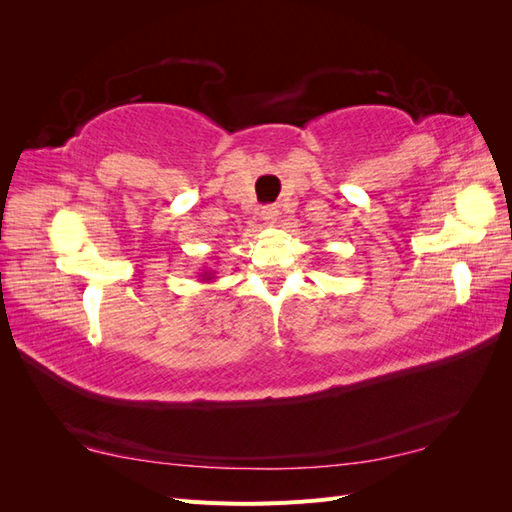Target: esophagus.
I'll list each match as a JSON object with an SVG mask.
<instances>
[{
  "instance_id": "1",
  "label": "esophagus",
  "mask_w": 512,
  "mask_h": 512,
  "mask_svg": "<svg viewBox=\"0 0 512 512\" xmlns=\"http://www.w3.org/2000/svg\"><path fill=\"white\" fill-rule=\"evenodd\" d=\"M262 220H265L269 226H273L277 222V215H280V211H277V207L269 205V207H262Z\"/></svg>"
}]
</instances>
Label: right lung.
<instances>
[{
    "label": "right lung",
    "mask_w": 512,
    "mask_h": 512,
    "mask_svg": "<svg viewBox=\"0 0 512 512\" xmlns=\"http://www.w3.org/2000/svg\"><path fill=\"white\" fill-rule=\"evenodd\" d=\"M200 277H203V282H211L213 280V271H205Z\"/></svg>",
    "instance_id": "1"
}]
</instances>
